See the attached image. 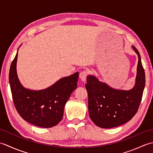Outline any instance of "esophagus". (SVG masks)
I'll return each mask as SVG.
<instances>
[{"instance_id": "esophagus-1", "label": "esophagus", "mask_w": 153, "mask_h": 153, "mask_svg": "<svg viewBox=\"0 0 153 153\" xmlns=\"http://www.w3.org/2000/svg\"><path fill=\"white\" fill-rule=\"evenodd\" d=\"M87 75H88V71L87 70H83L82 71H81V73L79 74V77L83 82H85Z\"/></svg>"}]
</instances>
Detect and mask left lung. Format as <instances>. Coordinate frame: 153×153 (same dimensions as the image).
<instances>
[{"label":"left lung","instance_id":"left-lung-1","mask_svg":"<svg viewBox=\"0 0 153 153\" xmlns=\"http://www.w3.org/2000/svg\"><path fill=\"white\" fill-rule=\"evenodd\" d=\"M138 56L135 85L129 91L112 88L93 76L87 77L85 87L88 93V109L91 119L97 126L111 128L129 121L137 113L145 85V74L140 54Z\"/></svg>","mask_w":153,"mask_h":153}]
</instances>
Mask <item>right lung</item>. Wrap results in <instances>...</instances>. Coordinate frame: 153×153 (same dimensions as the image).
<instances>
[{"label":"right lung","mask_w":153,"mask_h":153,"mask_svg":"<svg viewBox=\"0 0 153 153\" xmlns=\"http://www.w3.org/2000/svg\"><path fill=\"white\" fill-rule=\"evenodd\" d=\"M18 52L11 64L9 82L14 106L25 121L41 128L57 125L64 114L65 105L77 88L79 73L61 78L48 88L33 91L24 88L17 76Z\"/></svg>","instance_id":"1"}]
</instances>
